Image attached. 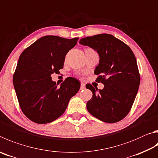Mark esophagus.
<instances>
[{
  "label": "esophagus",
  "instance_id": "1",
  "mask_svg": "<svg viewBox=\"0 0 158 158\" xmlns=\"http://www.w3.org/2000/svg\"><path fill=\"white\" fill-rule=\"evenodd\" d=\"M85 88V84H83V83H81V87H80V90H84Z\"/></svg>",
  "mask_w": 158,
  "mask_h": 158
}]
</instances>
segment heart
<instances>
[{
	"mask_svg": "<svg viewBox=\"0 0 158 158\" xmlns=\"http://www.w3.org/2000/svg\"><path fill=\"white\" fill-rule=\"evenodd\" d=\"M93 51H94V50L93 49H92V48H85V52H93Z\"/></svg>",
	"mask_w": 158,
	"mask_h": 158,
	"instance_id": "1",
	"label": "heart"
}]
</instances>
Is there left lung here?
I'll list each match as a JSON object with an SVG mask.
<instances>
[{
    "label": "left lung",
    "instance_id": "obj_1",
    "mask_svg": "<svg viewBox=\"0 0 158 158\" xmlns=\"http://www.w3.org/2000/svg\"><path fill=\"white\" fill-rule=\"evenodd\" d=\"M79 44L98 52L99 64L94 73L102 90L88 85L93 97L87 102L89 113L102 122L115 123L127 115L138 91L140 74L130 47L108 34L83 38Z\"/></svg>",
    "mask_w": 158,
    "mask_h": 158
}]
</instances>
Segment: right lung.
<instances>
[{
  "instance_id": "1",
  "label": "right lung",
  "mask_w": 158,
  "mask_h": 158,
  "mask_svg": "<svg viewBox=\"0 0 158 158\" xmlns=\"http://www.w3.org/2000/svg\"><path fill=\"white\" fill-rule=\"evenodd\" d=\"M78 39L43 36L20 55L13 84L22 112L33 122L47 124L59 118L79 91L76 79L68 77L57 87L51 77L64 68L65 55Z\"/></svg>"
}]
</instances>
